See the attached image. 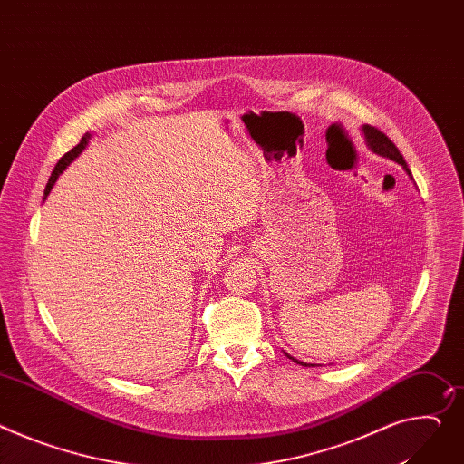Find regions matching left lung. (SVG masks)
<instances>
[{
  "mask_svg": "<svg viewBox=\"0 0 464 464\" xmlns=\"http://www.w3.org/2000/svg\"><path fill=\"white\" fill-rule=\"evenodd\" d=\"M362 133H364L366 145H368V149H370V150H373L375 154H379V156H382V158H388V160H392V161L400 163V165L405 169V172L412 178V174H411V170H409V167H407V163H405L403 156L400 154L398 147H396L394 142H392V140H390V139H388L381 130H377L375 126L364 124V126H362ZM286 356H288V359H292L294 362L301 364V366H308V364H304V362H301V361L294 359V356H290L288 353H286ZM310 366H312V364H310Z\"/></svg>",
  "mask_w": 464,
  "mask_h": 464,
  "instance_id": "1",
  "label": "left lung"
}]
</instances>
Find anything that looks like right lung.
<instances>
[{
    "label": "right lung",
    "instance_id": "add662e5",
    "mask_svg": "<svg viewBox=\"0 0 464 464\" xmlns=\"http://www.w3.org/2000/svg\"><path fill=\"white\" fill-rule=\"evenodd\" d=\"M89 133H85V137L80 140V145L78 147H74L72 150L70 152H66L59 161H57V165H55V169H53V172H52V176H50V180H48V184H46V189H44V198L50 195V191H52V188L55 186V182H57V178L61 176V172L72 163L80 154H82V150L87 147V142H89Z\"/></svg>",
    "mask_w": 464,
    "mask_h": 464
}]
</instances>
